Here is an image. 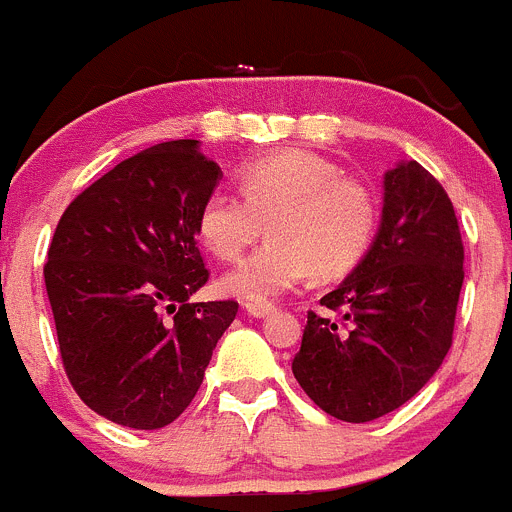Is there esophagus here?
<instances>
[{"label":"esophagus","instance_id":"esophagus-1","mask_svg":"<svg viewBox=\"0 0 512 512\" xmlns=\"http://www.w3.org/2000/svg\"><path fill=\"white\" fill-rule=\"evenodd\" d=\"M245 311L252 319H265V316H273L275 306L273 303H245Z\"/></svg>","mask_w":512,"mask_h":512}]
</instances>
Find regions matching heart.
<instances>
[{
    "label": "heart",
    "mask_w": 512,
    "mask_h": 512,
    "mask_svg": "<svg viewBox=\"0 0 512 512\" xmlns=\"http://www.w3.org/2000/svg\"><path fill=\"white\" fill-rule=\"evenodd\" d=\"M242 196L216 188L196 219L219 260H237L262 234L270 242L222 278L227 296L265 303L308 275L334 280L365 260L377 232L375 193L308 150H280L239 173Z\"/></svg>",
    "instance_id": "1"
}]
</instances>
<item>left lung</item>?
Listing matches in <instances>:
<instances>
[{
	"instance_id": "8db88e82",
	"label": "left lung",
	"mask_w": 512,
	"mask_h": 512,
	"mask_svg": "<svg viewBox=\"0 0 512 512\" xmlns=\"http://www.w3.org/2000/svg\"><path fill=\"white\" fill-rule=\"evenodd\" d=\"M464 247L441 183L416 160L382 176V216L365 260L321 298L342 321L308 313L293 375L321 411L367 423L395 411L444 362Z\"/></svg>"
}]
</instances>
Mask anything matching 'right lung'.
Wrapping results in <instances>:
<instances>
[{
    "mask_svg": "<svg viewBox=\"0 0 512 512\" xmlns=\"http://www.w3.org/2000/svg\"><path fill=\"white\" fill-rule=\"evenodd\" d=\"M219 181L199 140L160 142L78 193L55 227L43 273L63 367L107 421H176L237 316L234 301L188 303L209 280L196 219Z\"/></svg>",
    "mask_w": 512,
    "mask_h": 512,
    "instance_id": "right-lung-1",
    "label": "right lung"
}]
</instances>
